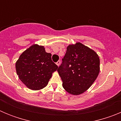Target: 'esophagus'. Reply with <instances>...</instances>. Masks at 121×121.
<instances>
[{
  "mask_svg": "<svg viewBox=\"0 0 121 121\" xmlns=\"http://www.w3.org/2000/svg\"><path fill=\"white\" fill-rule=\"evenodd\" d=\"M60 64V60H58V61H57V62H56V64H57V66H59Z\"/></svg>",
  "mask_w": 121,
  "mask_h": 121,
  "instance_id": "1",
  "label": "esophagus"
}]
</instances>
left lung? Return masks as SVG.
Here are the masks:
<instances>
[{"mask_svg":"<svg viewBox=\"0 0 121 121\" xmlns=\"http://www.w3.org/2000/svg\"><path fill=\"white\" fill-rule=\"evenodd\" d=\"M97 53L80 42L70 45L57 71L67 92L78 95L90 87L99 73Z\"/></svg>","mask_w":121,"mask_h":121,"instance_id":"obj_1","label":"left lung"}]
</instances>
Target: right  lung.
Returning <instances> with one entry per match:
<instances>
[{
    "instance_id": "obj_1",
    "label": "right lung",
    "mask_w": 121,
    "mask_h": 121,
    "mask_svg": "<svg viewBox=\"0 0 121 121\" xmlns=\"http://www.w3.org/2000/svg\"><path fill=\"white\" fill-rule=\"evenodd\" d=\"M58 67L51 60V53L43 46L33 45L20 56L16 63L19 78L28 88L39 90L48 83L52 73Z\"/></svg>"
}]
</instances>
